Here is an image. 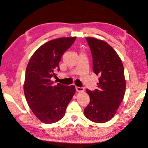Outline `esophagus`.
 <instances>
[{"label": "esophagus", "instance_id": "esophagus-1", "mask_svg": "<svg viewBox=\"0 0 148 148\" xmlns=\"http://www.w3.org/2000/svg\"><path fill=\"white\" fill-rule=\"evenodd\" d=\"M75 88H76V90L78 92H82L84 91V88H82V87H78V86H76Z\"/></svg>", "mask_w": 148, "mask_h": 148}]
</instances>
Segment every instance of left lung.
<instances>
[{"label": "left lung", "mask_w": 148, "mask_h": 148, "mask_svg": "<svg viewBox=\"0 0 148 148\" xmlns=\"http://www.w3.org/2000/svg\"><path fill=\"white\" fill-rule=\"evenodd\" d=\"M93 58V71L99 75L97 89H86L90 96L85 116L92 122L110 121L121 103L125 92L124 66L119 56L107 42L95 38H86Z\"/></svg>", "instance_id": "left-lung-1"}]
</instances>
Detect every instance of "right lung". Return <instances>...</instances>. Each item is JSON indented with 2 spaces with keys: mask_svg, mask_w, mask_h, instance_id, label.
<instances>
[{
  "mask_svg": "<svg viewBox=\"0 0 148 148\" xmlns=\"http://www.w3.org/2000/svg\"><path fill=\"white\" fill-rule=\"evenodd\" d=\"M76 37L53 39L32 55L26 70L24 92L29 107L45 124L55 123L64 117L76 89L74 85L53 84L52 77L60 71L59 63Z\"/></svg>",
  "mask_w": 148,
  "mask_h": 148,
  "instance_id": "1",
  "label": "right lung"
}]
</instances>
